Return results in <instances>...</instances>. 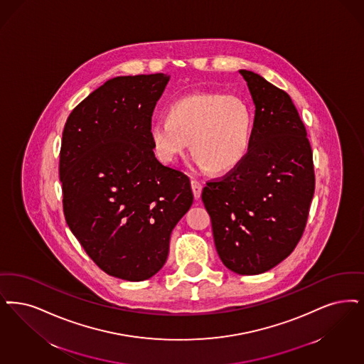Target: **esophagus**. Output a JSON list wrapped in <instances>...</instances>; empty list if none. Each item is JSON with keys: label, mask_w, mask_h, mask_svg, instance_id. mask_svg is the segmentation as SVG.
I'll return each mask as SVG.
<instances>
[{"label": "esophagus", "mask_w": 364, "mask_h": 364, "mask_svg": "<svg viewBox=\"0 0 364 364\" xmlns=\"http://www.w3.org/2000/svg\"><path fill=\"white\" fill-rule=\"evenodd\" d=\"M191 188H192V192H193V198L198 200V199H200V196H202V184L199 183V181H196V180H192L191 181Z\"/></svg>", "instance_id": "1"}]
</instances>
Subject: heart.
<instances>
[{"label": "heart", "instance_id": "b5f03b06", "mask_svg": "<svg viewBox=\"0 0 364 364\" xmlns=\"http://www.w3.org/2000/svg\"><path fill=\"white\" fill-rule=\"evenodd\" d=\"M252 127L250 108L240 96L195 93L172 102L168 115L156 117L150 138L165 164H173L191 145L192 161L199 168L226 173L247 157Z\"/></svg>", "mask_w": 364, "mask_h": 364}]
</instances>
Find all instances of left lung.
<instances>
[{
  "label": "left lung",
  "instance_id": "obj_1",
  "mask_svg": "<svg viewBox=\"0 0 364 364\" xmlns=\"http://www.w3.org/2000/svg\"><path fill=\"white\" fill-rule=\"evenodd\" d=\"M255 104L244 161L207 183L219 259L238 275H259L283 262L305 230L314 195L313 153L290 96L260 74L240 70Z\"/></svg>",
  "mask_w": 364,
  "mask_h": 364
}]
</instances>
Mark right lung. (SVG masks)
Returning <instances> with one entry per match:
<instances>
[{
	"label": "right lung",
	"instance_id": "1",
	"mask_svg": "<svg viewBox=\"0 0 364 364\" xmlns=\"http://www.w3.org/2000/svg\"><path fill=\"white\" fill-rule=\"evenodd\" d=\"M168 74L108 80L80 102L62 134L65 219L111 277L142 282L168 259L171 233L193 202L189 178L156 159L151 115Z\"/></svg>",
	"mask_w": 364,
	"mask_h": 364
}]
</instances>
